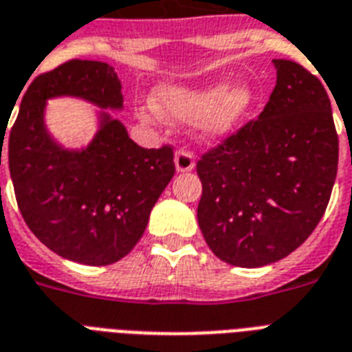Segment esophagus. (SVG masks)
I'll return each instance as SVG.
<instances>
[{"label": "esophagus", "mask_w": 352, "mask_h": 352, "mask_svg": "<svg viewBox=\"0 0 352 352\" xmlns=\"http://www.w3.org/2000/svg\"><path fill=\"white\" fill-rule=\"evenodd\" d=\"M195 166V160H193V155L190 151H184V149H179L175 153V170L179 173H188V171L193 170Z\"/></svg>", "instance_id": "obj_1"}]
</instances>
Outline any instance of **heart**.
<instances>
[{
	"instance_id": "1",
	"label": "heart",
	"mask_w": 352,
	"mask_h": 352,
	"mask_svg": "<svg viewBox=\"0 0 352 352\" xmlns=\"http://www.w3.org/2000/svg\"><path fill=\"white\" fill-rule=\"evenodd\" d=\"M256 102L248 82L226 80L206 85L160 84L153 91V107L160 117L175 122H195L199 137L223 140L243 124Z\"/></svg>"
}]
</instances>
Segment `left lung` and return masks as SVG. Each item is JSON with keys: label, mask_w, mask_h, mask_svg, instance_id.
<instances>
[{"label": "left lung", "mask_w": 352, "mask_h": 352, "mask_svg": "<svg viewBox=\"0 0 352 352\" xmlns=\"http://www.w3.org/2000/svg\"><path fill=\"white\" fill-rule=\"evenodd\" d=\"M259 118L197 162V221L210 250L243 268L276 263L312 234L327 208L338 135L322 82L290 60Z\"/></svg>", "instance_id": "obj_1"}]
</instances>
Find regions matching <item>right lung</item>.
I'll use <instances>...</instances> for the list:
<instances>
[{
	"label": "right lung",
	"instance_id": "1",
	"mask_svg": "<svg viewBox=\"0 0 352 352\" xmlns=\"http://www.w3.org/2000/svg\"><path fill=\"white\" fill-rule=\"evenodd\" d=\"M63 96L99 107L96 135L82 148H65L46 127V102ZM109 109H124L115 67L71 60L32 80L8 137V170L27 226L54 254L91 267L131 252L175 173L170 146L140 148Z\"/></svg>",
	"mask_w": 352,
	"mask_h": 352
}]
</instances>
